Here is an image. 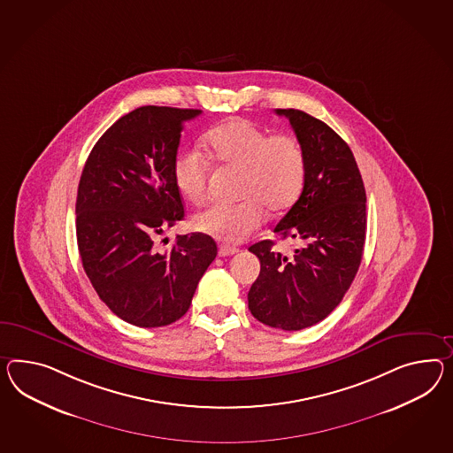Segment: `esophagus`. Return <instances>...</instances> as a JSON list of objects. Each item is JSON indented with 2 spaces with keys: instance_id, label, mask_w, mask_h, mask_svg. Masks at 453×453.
Segmentation results:
<instances>
[{
  "instance_id": "34e87169",
  "label": "esophagus",
  "mask_w": 453,
  "mask_h": 453,
  "mask_svg": "<svg viewBox=\"0 0 453 453\" xmlns=\"http://www.w3.org/2000/svg\"><path fill=\"white\" fill-rule=\"evenodd\" d=\"M234 253H238V250L236 248H233V246H226V244H220L219 246V255L221 257H225V256H232Z\"/></svg>"
}]
</instances>
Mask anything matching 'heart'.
<instances>
[{"mask_svg":"<svg viewBox=\"0 0 453 453\" xmlns=\"http://www.w3.org/2000/svg\"><path fill=\"white\" fill-rule=\"evenodd\" d=\"M209 159L240 169V203H217L198 213V232L240 243L265 223L269 211L289 209L301 196L307 175V156L301 141L292 134H273L243 118H232L203 136ZM174 182L179 192L202 205L209 198V163L196 151L179 154L174 161Z\"/></svg>","mask_w":453,"mask_h":453,"instance_id":"heart-1","label":"heart"}]
</instances>
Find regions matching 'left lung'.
<instances>
[{"label":"left lung","mask_w":453,"mask_h":453,"mask_svg":"<svg viewBox=\"0 0 453 453\" xmlns=\"http://www.w3.org/2000/svg\"><path fill=\"white\" fill-rule=\"evenodd\" d=\"M289 119L307 156L301 197L274 228L294 240V255L274 242L250 246L261 263L248 307L261 324L302 330L342 302L358 273L366 236V192L349 144L324 121L301 110H276Z\"/></svg>","instance_id":"obj_1"}]
</instances>
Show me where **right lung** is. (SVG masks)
Returning a JSON list of instances; mask_svg holds the SVG:
<instances>
[{
  "label": "right lung",
  "instance_id": "obj_1",
  "mask_svg": "<svg viewBox=\"0 0 453 453\" xmlns=\"http://www.w3.org/2000/svg\"><path fill=\"white\" fill-rule=\"evenodd\" d=\"M200 110L141 106L96 141L77 192V244L93 289L125 322L152 328L188 311L198 280L217 256L203 233L154 238L184 219L174 161L186 121Z\"/></svg>",
  "mask_w": 453,
  "mask_h": 453
}]
</instances>
